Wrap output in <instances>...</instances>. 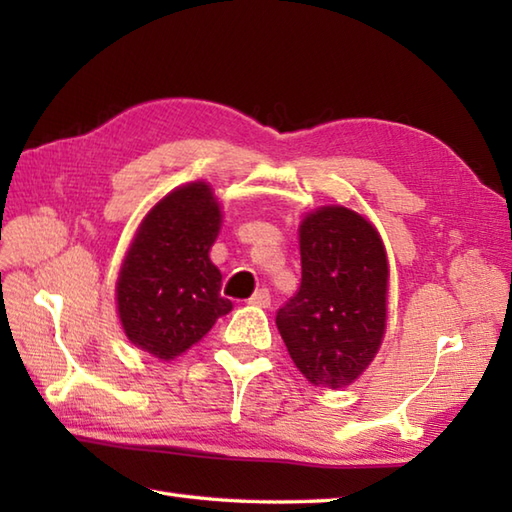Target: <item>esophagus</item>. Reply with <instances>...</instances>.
Returning a JSON list of instances; mask_svg holds the SVG:
<instances>
[{
  "mask_svg": "<svg viewBox=\"0 0 512 512\" xmlns=\"http://www.w3.org/2000/svg\"><path fill=\"white\" fill-rule=\"evenodd\" d=\"M248 303L250 306H255V308H268L270 306V295H268V290H257L253 297L248 299Z\"/></svg>",
  "mask_w": 512,
  "mask_h": 512,
  "instance_id": "esophagus-1",
  "label": "esophagus"
}]
</instances>
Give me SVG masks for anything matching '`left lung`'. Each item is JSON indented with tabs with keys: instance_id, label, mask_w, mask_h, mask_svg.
<instances>
[{
	"instance_id": "1",
	"label": "left lung",
	"mask_w": 512,
	"mask_h": 512,
	"mask_svg": "<svg viewBox=\"0 0 512 512\" xmlns=\"http://www.w3.org/2000/svg\"><path fill=\"white\" fill-rule=\"evenodd\" d=\"M301 286L277 330L314 387L343 389L372 365L387 330L389 262L363 213L325 204L299 224Z\"/></svg>"
}]
</instances>
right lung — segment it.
<instances>
[{
	"label": "right lung",
	"mask_w": 512,
	"mask_h": 512,
	"mask_svg": "<svg viewBox=\"0 0 512 512\" xmlns=\"http://www.w3.org/2000/svg\"><path fill=\"white\" fill-rule=\"evenodd\" d=\"M222 217L211 182H187L151 206L125 250L116 277L118 321L127 341L158 361L191 350L233 310L209 255Z\"/></svg>",
	"instance_id": "right-lung-1"
}]
</instances>
